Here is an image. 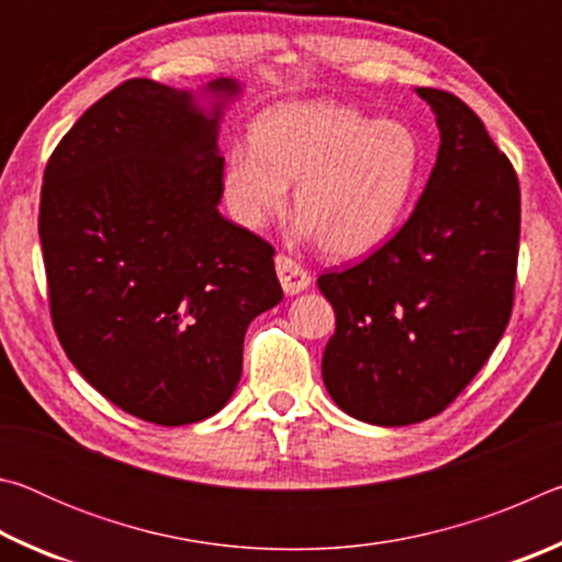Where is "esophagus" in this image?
<instances>
[{
    "label": "esophagus",
    "mask_w": 562,
    "mask_h": 562,
    "mask_svg": "<svg viewBox=\"0 0 562 562\" xmlns=\"http://www.w3.org/2000/svg\"><path fill=\"white\" fill-rule=\"evenodd\" d=\"M274 268H278V278L282 282V290L288 294H297V292L310 288V282H312L310 272L304 270L297 260L290 258V255L280 252L278 258H274Z\"/></svg>",
    "instance_id": "34e87169"
}]
</instances>
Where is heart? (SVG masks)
Wrapping results in <instances>:
<instances>
[{
  "instance_id": "obj_1",
  "label": "heart",
  "mask_w": 562,
  "mask_h": 562,
  "mask_svg": "<svg viewBox=\"0 0 562 562\" xmlns=\"http://www.w3.org/2000/svg\"><path fill=\"white\" fill-rule=\"evenodd\" d=\"M418 168V144L402 123L335 101H290L262 113L252 144L227 150L223 188L235 221L258 231L294 183V235L317 237L329 258L355 260L402 225Z\"/></svg>"
}]
</instances>
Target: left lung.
<instances>
[{"label": "left lung", "mask_w": 562, "mask_h": 562, "mask_svg": "<svg viewBox=\"0 0 562 562\" xmlns=\"http://www.w3.org/2000/svg\"><path fill=\"white\" fill-rule=\"evenodd\" d=\"M416 93L441 146L414 213L367 260L317 280L337 319L322 379L341 412L376 426L441 414L496 349L516 290V170L459 97Z\"/></svg>", "instance_id": "left-lung-1"}]
</instances>
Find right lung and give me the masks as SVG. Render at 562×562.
<instances>
[{"instance_id":"add662e5","label":"right lung","mask_w":562,"mask_h":562,"mask_svg":"<svg viewBox=\"0 0 562 562\" xmlns=\"http://www.w3.org/2000/svg\"><path fill=\"white\" fill-rule=\"evenodd\" d=\"M207 91L233 99L240 87L215 79ZM221 111L128 79L87 109L44 170L56 337L97 392L160 426L231 402L247 325L282 300L272 245L217 211Z\"/></svg>"}]
</instances>
